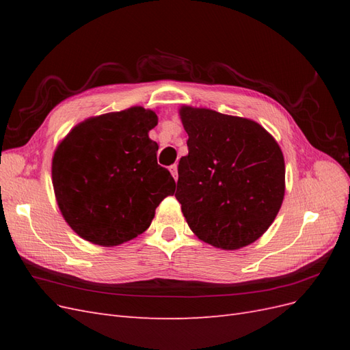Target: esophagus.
I'll use <instances>...</instances> for the list:
<instances>
[{
	"mask_svg": "<svg viewBox=\"0 0 350 350\" xmlns=\"http://www.w3.org/2000/svg\"><path fill=\"white\" fill-rule=\"evenodd\" d=\"M169 171H171V174H172V176H174L175 179L178 178V165H176V163L169 166Z\"/></svg>",
	"mask_w": 350,
	"mask_h": 350,
	"instance_id": "esophagus-1",
	"label": "esophagus"
}]
</instances>
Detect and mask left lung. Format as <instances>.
Here are the masks:
<instances>
[{
  "label": "left lung",
  "instance_id": "obj_1",
  "mask_svg": "<svg viewBox=\"0 0 350 350\" xmlns=\"http://www.w3.org/2000/svg\"><path fill=\"white\" fill-rule=\"evenodd\" d=\"M188 154L178 165L175 197L187 224L210 245L238 250L257 241L278 216L284 161L257 122L184 107Z\"/></svg>",
  "mask_w": 350,
  "mask_h": 350
}]
</instances>
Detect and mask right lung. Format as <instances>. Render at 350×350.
Here are the masks:
<instances>
[{
    "mask_svg": "<svg viewBox=\"0 0 350 350\" xmlns=\"http://www.w3.org/2000/svg\"><path fill=\"white\" fill-rule=\"evenodd\" d=\"M153 111L130 108L74 126L52 159V184L62 216L77 235L103 247L126 242L150 226L175 181L157 165L149 131Z\"/></svg>",
    "mask_w": 350,
    "mask_h": 350,
    "instance_id": "1",
    "label": "right lung"
}]
</instances>
